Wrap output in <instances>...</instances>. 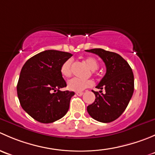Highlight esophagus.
I'll return each mask as SVG.
<instances>
[{"mask_svg":"<svg viewBox=\"0 0 155 155\" xmlns=\"http://www.w3.org/2000/svg\"><path fill=\"white\" fill-rule=\"evenodd\" d=\"M83 92L82 91H78V92H76V94L77 95V96H82V95H83Z\"/></svg>","mask_w":155,"mask_h":155,"instance_id":"1","label":"esophagus"}]
</instances>
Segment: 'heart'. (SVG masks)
<instances>
[{
    "mask_svg": "<svg viewBox=\"0 0 155 155\" xmlns=\"http://www.w3.org/2000/svg\"><path fill=\"white\" fill-rule=\"evenodd\" d=\"M84 61L92 71L96 70L99 67L97 60L93 57H90V56L86 57L84 59ZM72 64H73V61L71 59H68L62 64L61 67V73L64 77H70L71 76ZM92 85H93V82L89 79H81L79 78H72L68 82V87L69 90L77 92L92 86Z\"/></svg>",
    "mask_w": 155,
    "mask_h": 155,
    "instance_id": "b5f03b06",
    "label": "heart"
}]
</instances>
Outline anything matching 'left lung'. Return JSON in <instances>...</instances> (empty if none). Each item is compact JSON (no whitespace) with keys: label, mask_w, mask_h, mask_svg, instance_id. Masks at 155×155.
<instances>
[{"label":"left lung","mask_w":155,"mask_h":155,"mask_svg":"<svg viewBox=\"0 0 155 155\" xmlns=\"http://www.w3.org/2000/svg\"><path fill=\"white\" fill-rule=\"evenodd\" d=\"M97 54L105 63L107 73L97 87L100 93L92 91L95 101L87 106V111L91 118L100 122L109 123L121 116L127 107L134 90V77L132 69L118 54L103 48L85 50ZM105 89L106 93L102 90Z\"/></svg>","instance_id":"obj_1"}]
</instances>
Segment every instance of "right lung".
<instances>
[{"label": "right lung", "instance_id": "obj_1", "mask_svg": "<svg viewBox=\"0 0 155 155\" xmlns=\"http://www.w3.org/2000/svg\"><path fill=\"white\" fill-rule=\"evenodd\" d=\"M72 55L65 51L46 50L29 58L21 68L17 94L22 109L36 121L52 123L68 112L75 93L60 91L67 86L61 67Z\"/></svg>", "mask_w": 155, "mask_h": 155}]
</instances>
